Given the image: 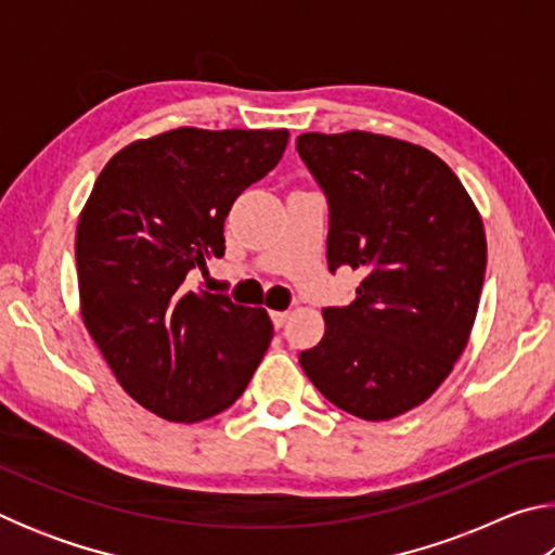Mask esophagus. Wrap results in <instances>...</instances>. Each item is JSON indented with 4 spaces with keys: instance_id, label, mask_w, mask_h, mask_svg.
<instances>
[{
    "instance_id": "obj_1",
    "label": "esophagus",
    "mask_w": 555,
    "mask_h": 555,
    "mask_svg": "<svg viewBox=\"0 0 555 555\" xmlns=\"http://www.w3.org/2000/svg\"><path fill=\"white\" fill-rule=\"evenodd\" d=\"M288 321V311H271V323H274V327L279 331V327H284Z\"/></svg>"
}]
</instances>
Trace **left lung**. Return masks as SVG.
<instances>
[{
    "instance_id": "1",
    "label": "left lung",
    "mask_w": 555,
    "mask_h": 555,
    "mask_svg": "<svg viewBox=\"0 0 555 555\" xmlns=\"http://www.w3.org/2000/svg\"><path fill=\"white\" fill-rule=\"evenodd\" d=\"M296 149L331 208L327 267L364 271L350 306L325 308L323 340L298 362L337 409L389 421L424 403L465 350L487 267L482 218L424 146L311 131Z\"/></svg>"
}]
</instances>
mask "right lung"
<instances>
[{"label":"right lung","instance_id":"obj_1","mask_svg":"<svg viewBox=\"0 0 555 555\" xmlns=\"http://www.w3.org/2000/svg\"><path fill=\"white\" fill-rule=\"evenodd\" d=\"M286 129L181 127L109 158L75 232L80 311L131 399L195 424L232 406L274 335L264 308L188 291L224 255V218L264 178Z\"/></svg>","mask_w":555,"mask_h":555}]
</instances>
